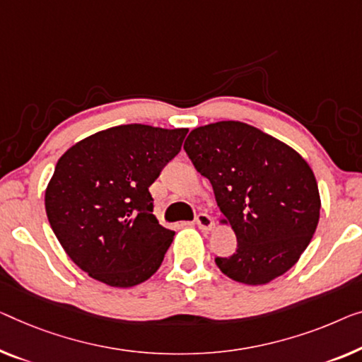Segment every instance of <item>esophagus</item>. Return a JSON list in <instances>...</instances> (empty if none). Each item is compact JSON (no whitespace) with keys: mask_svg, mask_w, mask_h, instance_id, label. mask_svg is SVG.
<instances>
[{"mask_svg":"<svg viewBox=\"0 0 362 362\" xmlns=\"http://www.w3.org/2000/svg\"><path fill=\"white\" fill-rule=\"evenodd\" d=\"M195 223H197V226H198V228L202 229V230H211L213 226H214L213 218H211V216H208L206 213H199V214L197 216Z\"/></svg>","mask_w":362,"mask_h":362,"instance_id":"obj_1","label":"esophagus"}]
</instances>
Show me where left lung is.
I'll list each match as a JSON object with an SVG mask.
<instances>
[{"label": "left lung", "mask_w": 362, "mask_h": 362, "mask_svg": "<svg viewBox=\"0 0 362 362\" xmlns=\"http://www.w3.org/2000/svg\"><path fill=\"white\" fill-rule=\"evenodd\" d=\"M195 169L211 182L237 249L216 258L226 276L267 284L293 268L320 218V193L310 165L288 144L242 122L192 129L183 144Z\"/></svg>", "instance_id": "obj_1"}]
</instances>
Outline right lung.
Wrapping results in <instances>:
<instances>
[{
	"instance_id": "add662e5",
	"label": "right lung",
	"mask_w": 362,
	"mask_h": 362,
	"mask_svg": "<svg viewBox=\"0 0 362 362\" xmlns=\"http://www.w3.org/2000/svg\"><path fill=\"white\" fill-rule=\"evenodd\" d=\"M188 128L120 125L73 144L45 188V211L68 257L90 278L132 288L158 272L174 230L153 214L149 185Z\"/></svg>"
}]
</instances>
